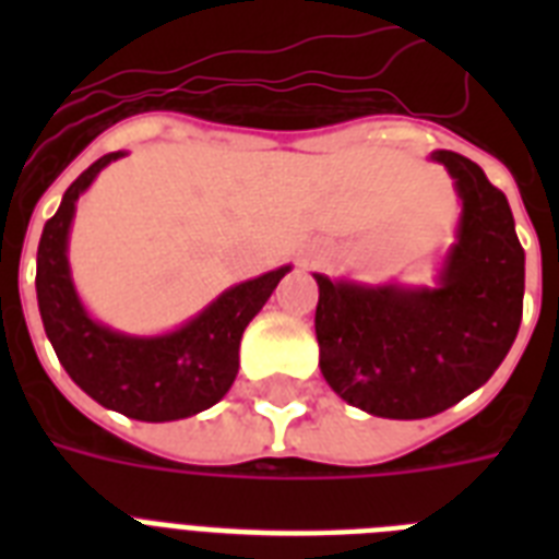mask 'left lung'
<instances>
[{"label":"left lung","instance_id":"obj_1","mask_svg":"<svg viewBox=\"0 0 559 559\" xmlns=\"http://www.w3.org/2000/svg\"><path fill=\"white\" fill-rule=\"evenodd\" d=\"M432 162L461 200L435 287L313 275L322 377L345 403L391 420L432 417L481 389L522 322L525 252L508 197L461 153L435 151Z\"/></svg>","mask_w":559,"mask_h":559}]
</instances>
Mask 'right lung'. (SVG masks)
Here are the masks:
<instances>
[{
	"instance_id": "1",
	"label": "right lung",
	"mask_w": 559,
	"mask_h": 559,
	"mask_svg": "<svg viewBox=\"0 0 559 559\" xmlns=\"http://www.w3.org/2000/svg\"><path fill=\"white\" fill-rule=\"evenodd\" d=\"M121 156V151L107 153L83 170L43 228L37 249L39 316L60 366L95 403L147 424L182 420L226 397L240 366L237 350L246 324L261 313L293 266L228 287L182 328L162 336H130L92 319L69 270V228L81 193Z\"/></svg>"
}]
</instances>
